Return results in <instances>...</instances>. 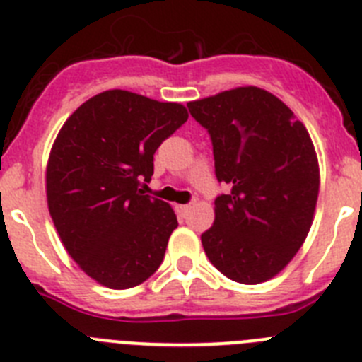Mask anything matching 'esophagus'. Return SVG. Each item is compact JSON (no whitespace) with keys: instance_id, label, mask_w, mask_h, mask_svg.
Returning <instances> with one entry per match:
<instances>
[{"instance_id":"1","label":"esophagus","mask_w":362,"mask_h":362,"mask_svg":"<svg viewBox=\"0 0 362 362\" xmlns=\"http://www.w3.org/2000/svg\"><path fill=\"white\" fill-rule=\"evenodd\" d=\"M175 211L180 216H185L189 211H191V205H175Z\"/></svg>"}]
</instances>
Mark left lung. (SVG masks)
<instances>
[{
    "label": "left lung",
    "mask_w": 362,
    "mask_h": 362,
    "mask_svg": "<svg viewBox=\"0 0 362 362\" xmlns=\"http://www.w3.org/2000/svg\"><path fill=\"white\" fill-rule=\"evenodd\" d=\"M187 107L211 135L216 178L230 185L214 200V225L202 234L205 253L230 280L266 282L289 264L313 225L320 168L309 132L259 87Z\"/></svg>",
    "instance_id": "8db88e82"
}]
</instances>
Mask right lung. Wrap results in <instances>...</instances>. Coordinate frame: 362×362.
I'll return each mask as SVG.
<instances>
[{"instance_id": "right-lung-1", "label": "right lung", "mask_w": 362, "mask_h": 362, "mask_svg": "<svg viewBox=\"0 0 362 362\" xmlns=\"http://www.w3.org/2000/svg\"><path fill=\"white\" fill-rule=\"evenodd\" d=\"M187 117L180 103L112 89L80 105L57 135L46 168L49 214L67 253L105 288L139 286L164 259L177 216L141 185L157 148Z\"/></svg>"}]
</instances>
